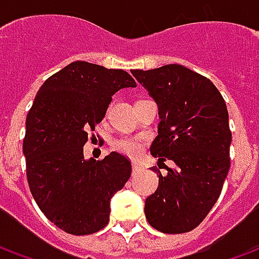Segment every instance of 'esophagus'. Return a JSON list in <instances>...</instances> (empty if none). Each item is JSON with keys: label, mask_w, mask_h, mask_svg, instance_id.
Returning a JSON list of instances; mask_svg holds the SVG:
<instances>
[{"label": "esophagus", "mask_w": 259, "mask_h": 259, "mask_svg": "<svg viewBox=\"0 0 259 259\" xmlns=\"http://www.w3.org/2000/svg\"><path fill=\"white\" fill-rule=\"evenodd\" d=\"M132 168H133V175L141 172V166L137 162H133V165H132Z\"/></svg>", "instance_id": "1"}]
</instances>
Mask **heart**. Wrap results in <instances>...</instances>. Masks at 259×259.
Returning a JSON list of instances; mask_svg holds the SVG:
<instances>
[{
  "mask_svg": "<svg viewBox=\"0 0 259 259\" xmlns=\"http://www.w3.org/2000/svg\"><path fill=\"white\" fill-rule=\"evenodd\" d=\"M112 147L122 154H126L129 157H136L141 152L143 143L137 137H119L113 141Z\"/></svg>",
  "mask_w": 259,
  "mask_h": 259,
  "instance_id": "b5f03b06",
  "label": "heart"
}]
</instances>
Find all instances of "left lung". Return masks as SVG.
Returning a JSON list of instances; mask_svg holds the SVG:
<instances>
[{"label": "left lung", "mask_w": 259, "mask_h": 259, "mask_svg": "<svg viewBox=\"0 0 259 259\" xmlns=\"http://www.w3.org/2000/svg\"><path fill=\"white\" fill-rule=\"evenodd\" d=\"M132 74L158 105L161 122L151 155L175 162L165 166V176L151 169L159 183L147 197V221L162 233L190 232L215 205L230 168L228 108L211 80L182 65L135 69Z\"/></svg>", "instance_id": "obj_1"}]
</instances>
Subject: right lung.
<instances>
[{"label":"right lung","mask_w":259,"mask_h":259,"mask_svg":"<svg viewBox=\"0 0 259 259\" xmlns=\"http://www.w3.org/2000/svg\"><path fill=\"white\" fill-rule=\"evenodd\" d=\"M124 87H136V81L122 69L76 61L44 81L27 113L23 154L31 195L69 234L105 228L109 201L132 175V163L119 152L101 161L83 155L89 132Z\"/></svg>","instance_id":"add662e5"}]
</instances>
